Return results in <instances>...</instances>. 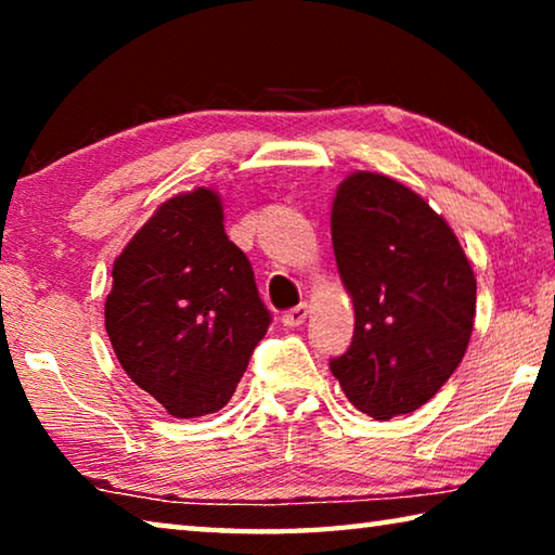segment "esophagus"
<instances>
[{
	"label": "esophagus",
	"mask_w": 555,
	"mask_h": 555,
	"mask_svg": "<svg viewBox=\"0 0 555 555\" xmlns=\"http://www.w3.org/2000/svg\"><path fill=\"white\" fill-rule=\"evenodd\" d=\"M306 318H308V306L300 304V306L291 308V311L281 315V323H284L286 327H298V325L306 323Z\"/></svg>",
	"instance_id": "1"
}]
</instances>
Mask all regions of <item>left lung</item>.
<instances>
[{"label":"left lung","instance_id":"obj_1","mask_svg":"<svg viewBox=\"0 0 555 555\" xmlns=\"http://www.w3.org/2000/svg\"><path fill=\"white\" fill-rule=\"evenodd\" d=\"M331 230L354 306L352 343L333 357L331 372L372 418L416 411L465 357L477 304L473 267L448 222L382 173L345 178Z\"/></svg>","mask_w":555,"mask_h":555}]
</instances>
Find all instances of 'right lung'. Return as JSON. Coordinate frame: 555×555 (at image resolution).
<instances>
[{
	"mask_svg": "<svg viewBox=\"0 0 555 555\" xmlns=\"http://www.w3.org/2000/svg\"><path fill=\"white\" fill-rule=\"evenodd\" d=\"M208 188L166 201L112 269L105 327L121 370L176 418L220 411L267 335L255 271Z\"/></svg>",
	"mask_w": 555,
	"mask_h": 555,
	"instance_id": "right-lung-1",
	"label": "right lung"
}]
</instances>
